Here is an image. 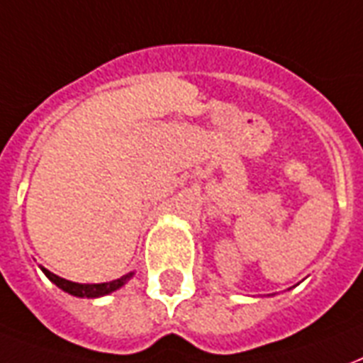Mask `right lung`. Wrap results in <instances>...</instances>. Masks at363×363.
Masks as SVG:
<instances>
[{"instance_id": "1", "label": "right lung", "mask_w": 363, "mask_h": 363, "mask_svg": "<svg viewBox=\"0 0 363 363\" xmlns=\"http://www.w3.org/2000/svg\"><path fill=\"white\" fill-rule=\"evenodd\" d=\"M41 271L45 272V277L49 278L50 282L56 284L62 291H66L69 296L75 297H86V299H96V297H104L108 294H113L115 289L123 288L132 277H134V271L126 272L117 280H111V282H102V284H79V282H72V280H66V278H60L55 272H50L49 269L41 267Z\"/></svg>"}]
</instances>
